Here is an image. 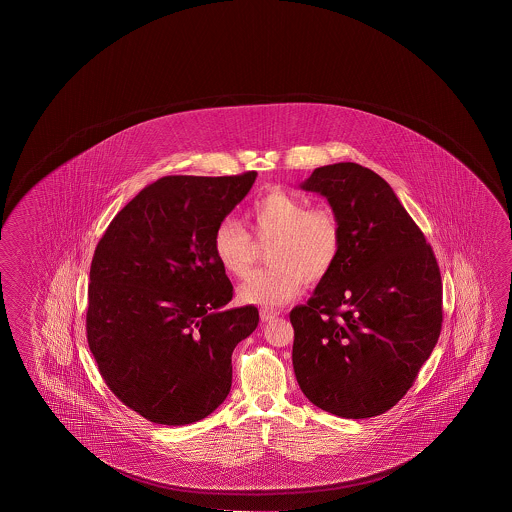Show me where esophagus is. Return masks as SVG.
<instances>
[{"instance_id": "1", "label": "esophagus", "mask_w": 512, "mask_h": 512, "mask_svg": "<svg viewBox=\"0 0 512 512\" xmlns=\"http://www.w3.org/2000/svg\"><path fill=\"white\" fill-rule=\"evenodd\" d=\"M278 312L273 309H260V319L264 321V323H268V321H273V319L277 318Z\"/></svg>"}]
</instances>
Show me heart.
Listing matches in <instances>:
<instances>
[{"mask_svg": "<svg viewBox=\"0 0 512 512\" xmlns=\"http://www.w3.org/2000/svg\"><path fill=\"white\" fill-rule=\"evenodd\" d=\"M257 244H268L269 268L253 273L239 300L260 307H280L302 291L305 280L318 284L334 271L343 252V225L330 205L309 207L300 196L273 189L246 212ZM253 238V239H254ZM235 219H223L212 235V252L227 275L250 273L257 248Z\"/></svg>", "mask_w": 512, "mask_h": 512, "instance_id": "heart-1", "label": "heart"}]
</instances>
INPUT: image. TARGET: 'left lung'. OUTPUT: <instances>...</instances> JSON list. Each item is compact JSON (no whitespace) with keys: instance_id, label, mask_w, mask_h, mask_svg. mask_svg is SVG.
<instances>
[{"instance_id":"obj_1","label":"left lung","mask_w":512,"mask_h":512,"mask_svg":"<svg viewBox=\"0 0 512 512\" xmlns=\"http://www.w3.org/2000/svg\"><path fill=\"white\" fill-rule=\"evenodd\" d=\"M343 225V252L307 305L291 310L294 375L319 409L373 418L402 400L436 346L443 282L425 235L391 185L355 162L314 169Z\"/></svg>"}]
</instances>
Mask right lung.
<instances>
[{
	"label": "right lung",
	"mask_w": 512,
	"mask_h": 512,
	"mask_svg": "<svg viewBox=\"0 0 512 512\" xmlns=\"http://www.w3.org/2000/svg\"><path fill=\"white\" fill-rule=\"evenodd\" d=\"M257 171L164 176L119 210L94 250L87 343L110 391L159 425H189L225 402L232 352L259 310L227 309L234 287L212 235Z\"/></svg>",
	"instance_id": "right-lung-1"
}]
</instances>
